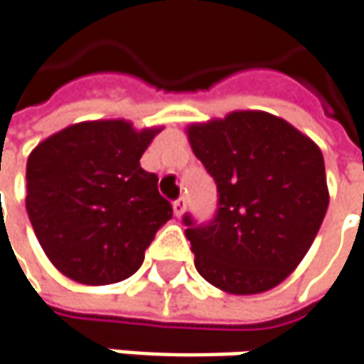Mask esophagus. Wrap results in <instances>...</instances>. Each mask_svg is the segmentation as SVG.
I'll return each mask as SVG.
<instances>
[{
	"mask_svg": "<svg viewBox=\"0 0 364 364\" xmlns=\"http://www.w3.org/2000/svg\"><path fill=\"white\" fill-rule=\"evenodd\" d=\"M173 212L177 218H181L183 212H185V198H179L173 201Z\"/></svg>",
	"mask_w": 364,
	"mask_h": 364,
	"instance_id": "34e87169",
	"label": "esophagus"
}]
</instances>
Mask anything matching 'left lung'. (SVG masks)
Segmentation results:
<instances>
[{"label": "left lung", "instance_id": "left-lung-1", "mask_svg": "<svg viewBox=\"0 0 364 364\" xmlns=\"http://www.w3.org/2000/svg\"><path fill=\"white\" fill-rule=\"evenodd\" d=\"M187 136L218 187L213 220L183 218L198 273L234 295L273 289L322 226L330 201L322 151L267 112L191 124Z\"/></svg>", "mask_w": 364, "mask_h": 364}]
</instances>
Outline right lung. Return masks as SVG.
<instances>
[{
	"instance_id": "1",
	"label": "right lung",
	"mask_w": 364,
	"mask_h": 364,
	"mask_svg": "<svg viewBox=\"0 0 364 364\" xmlns=\"http://www.w3.org/2000/svg\"><path fill=\"white\" fill-rule=\"evenodd\" d=\"M161 128L126 119L81 122L48 136L28 156L26 210L42 250L77 283L134 275L173 208L140 156Z\"/></svg>"
}]
</instances>
